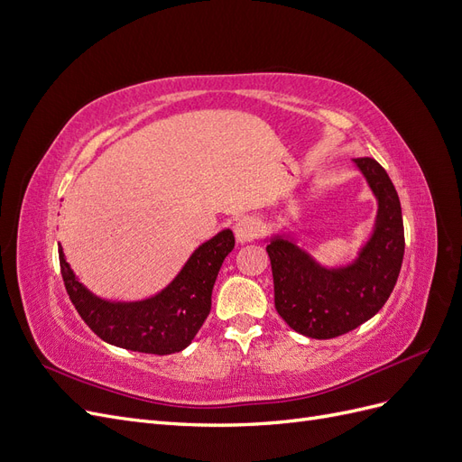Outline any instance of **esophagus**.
<instances>
[{"label": "esophagus", "mask_w": 462, "mask_h": 462, "mask_svg": "<svg viewBox=\"0 0 462 462\" xmlns=\"http://www.w3.org/2000/svg\"><path fill=\"white\" fill-rule=\"evenodd\" d=\"M260 233V221L254 217H243L235 223V239L239 245L253 243Z\"/></svg>", "instance_id": "1"}]
</instances>
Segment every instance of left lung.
Wrapping results in <instances>:
<instances>
[{
    "mask_svg": "<svg viewBox=\"0 0 462 462\" xmlns=\"http://www.w3.org/2000/svg\"><path fill=\"white\" fill-rule=\"evenodd\" d=\"M353 162L374 192L377 214L370 239L351 263L328 268L285 235H273L265 246L277 314L312 339L339 337L375 316L401 272L404 229L397 190L375 160Z\"/></svg>",
    "mask_w": 462,
    "mask_h": 462,
    "instance_id": "8db88e82",
    "label": "left lung"
}]
</instances>
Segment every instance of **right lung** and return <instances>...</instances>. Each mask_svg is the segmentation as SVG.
Masks as SVG:
<instances>
[{
  "mask_svg": "<svg viewBox=\"0 0 462 462\" xmlns=\"http://www.w3.org/2000/svg\"><path fill=\"white\" fill-rule=\"evenodd\" d=\"M235 246L231 229L202 243L173 282L158 295L134 302L96 297L67 263L60 245V265L67 295L87 326L109 345L148 355H171L190 345L212 309V289L226 256Z\"/></svg>",
  "mask_w": 462,
  "mask_h": 462,
  "instance_id": "right-lung-1",
  "label": "right lung"
}]
</instances>
